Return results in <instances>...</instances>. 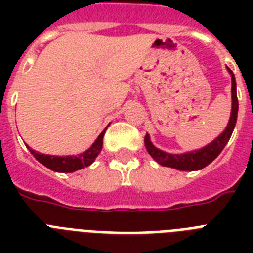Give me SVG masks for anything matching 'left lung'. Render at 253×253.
<instances>
[{"instance_id": "left-lung-1", "label": "left lung", "mask_w": 253, "mask_h": 253, "mask_svg": "<svg viewBox=\"0 0 253 253\" xmlns=\"http://www.w3.org/2000/svg\"><path fill=\"white\" fill-rule=\"evenodd\" d=\"M227 71L231 76V114L226 128L216 136L211 143H209L208 146L202 147L200 150L189 151L184 154H169L166 151L159 150L158 147H155L151 142L150 135L147 134L144 138V144L151 155V158L154 159L155 162H158L160 166L169 167V168L178 169V170H200L209 166L210 163L214 162L218 155L223 151L226 144L228 143L231 138L232 131L235 128L236 118H238V110H239V103H238V97H236V81L235 76L232 71L227 67Z\"/></svg>"}]
</instances>
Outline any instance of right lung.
Here are the masks:
<instances>
[{
  "label": "right lung",
  "instance_id": "add662e5",
  "mask_svg": "<svg viewBox=\"0 0 253 253\" xmlns=\"http://www.w3.org/2000/svg\"><path fill=\"white\" fill-rule=\"evenodd\" d=\"M106 128L98 135V138L95 139L94 143L86 151H84V152H81L79 155H72V156L71 155L69 156H55V155L39 154L37 151L31 150L30 147H27V148H29L30 152L34 155V158L37 159L38 162L42 163L43 166L47 167L51 170H53V172L72 173L79 170V169L85 168V167H89L91 163L94 162L95 158L98 156L101 150H102L103 135H105Z\"/></svg>",
  "mask_w": 253,
  "mask_h": 253
}]
</instances>
